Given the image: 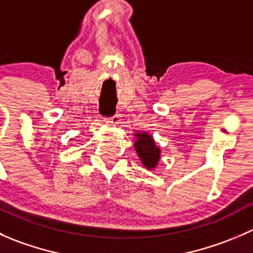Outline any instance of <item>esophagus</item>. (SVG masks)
<instances>
[{
  "mask_svg": "<svg viewBox=\"0 0 253 253\" xmlns=\"http://www.w3.org/2000/svg\"><path fill=\"white\" fill-rule=\"evenodd\" d=\"M120 121H121V120H120V115H114V116L111 117V119H108V125H110V126H114V127H116L117 125L120 124Z\"/></svg>",
  "mask_w": 253,
  "mask_h": 253,
  "instance_id": "obj_1",
  "label": "esophagus"
}]
</instances>
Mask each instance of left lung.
<instances>
[{
  "label": "left lung",
  "mask_w": 253,
  "mask_h": 253,
  "mask_svg": "<svg viewBox=\"0 0 253 253\" xmlns=\"http://www.w3.org/2000/svg\"><path fill=\"white\" fill-rule=\"evenodd\" d=\"M134 149L138 154L143 167L148 170H153L158 167L160 160V148L155 144L153 137L147 132H136L134 133Z\"/></svg>",
  "instance_id": "1"
}]
</instances>
